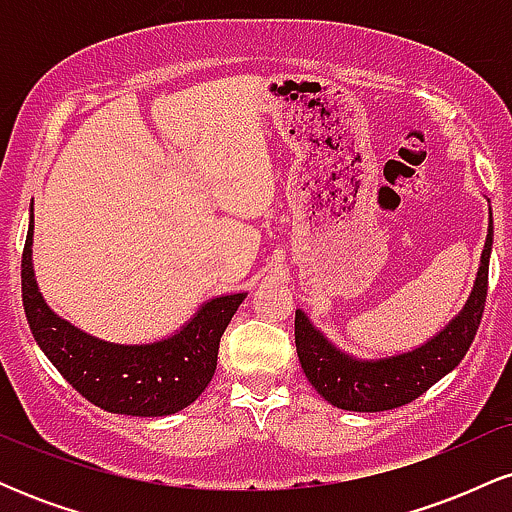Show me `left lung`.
I'll return each instance as SVG.
<instances>
[{"mask_svg": "<svg viewBox=\"0 0 512 512\" xmlns=\"http://www.w3.org/2000/svg\"><path fill=\"white\" fill-rule=\"evenodd\" d=\"M491 211V209H489ZM493 245V221L489 214L484 252L472 293L443 330L424 344L402 354L380 358H358L339 349L325 332L317 330L301 308L296 310V351L305 378L317 395L337 409L346 411H387L414 402L431 385L450 373L462 361L479 330L481 313L489 286V260Z\"/></svg>", "mask_w": 512, "mask_h": 512, "instance_id": "obj_1", "label": "left lung"}]
</instances>
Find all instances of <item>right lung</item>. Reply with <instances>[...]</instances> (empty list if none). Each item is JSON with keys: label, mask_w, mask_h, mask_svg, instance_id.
I'll list each match as a JSON object with an SVG mask.
<instances>
[{"label": "right lung", "mask_w": 512, "mask_h": 512, "mask_svg": "<svg viewBox=\"0 0 512 512\" xmlns=\"http://www.w3.org/2000/svg\"><path fill=\"white\" fill-rule=\"evenodd\" d=\"M21 296L28 325L43 354L88 402L110 414L170 416L207 390L221 334L248 293L204 301L173 334L144 344L93 337L50 308L33 272V204L21 260Z\"/></svg>", "instance_id": "1"}]
</instances>
